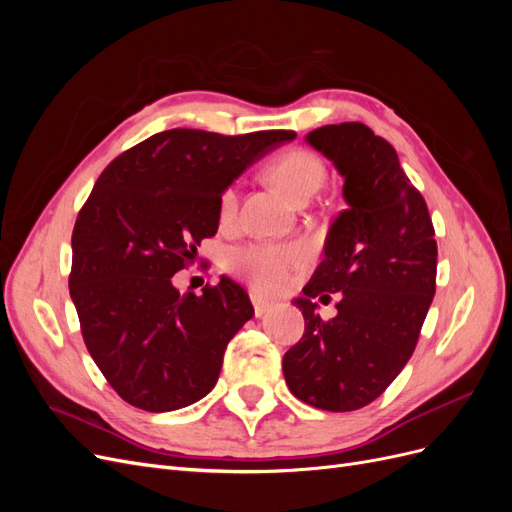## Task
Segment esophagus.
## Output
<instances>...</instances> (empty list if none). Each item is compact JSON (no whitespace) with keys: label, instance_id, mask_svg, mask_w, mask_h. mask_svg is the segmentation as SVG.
I'll use <instances>...</instances> for the list:
<instances>
[{"label":"esophagus","instance_id":"1","mask_svg":"<svg viewBox=\"0 0 512 512\" xmlns=\"http://www.w3.org/2000/svg\"><path fill=\"white\" fill-rule=\"evenodd\" d=\"M252 303H254V314H256V318H262V316H267L271 309H273V303H269V301H265L262 297H258V294H252Z\"/></svg>","mask_w":512,"mask_h":512}]
</instances>
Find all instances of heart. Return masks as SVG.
Masks as SVG:
<instances>
[{
    "mask_svg": "<svg viewBox=\"0 0 512 512\" xmlns=\"http://www.w3.org/2000/svg\"><path fill=\"white\" fill-rule=\"evenodd\" d=\"M269 175L275 185L301 203L305 198H312L324 181V164L316 153L307 149H290L271 162ZM220 218L228 220L237 209V190L228 188L220 196ZM303 250L297 245H271V243H254L237 247L228 258V267L250 280L262 292L280 290L286 280L288 271L299 265Z\"/></svg>",
    "mask_w": 512,
    "mask_h": 512,
    "instance_id": "b5f03b06",
    "label": "heart"
}]
</instances>
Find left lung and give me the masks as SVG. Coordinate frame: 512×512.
<instances>
[{
  "label": "left lung",
  "mask_w": 512,
  "mask_h": 512,
  "mask_svg": "<svg viewBox=\"0 0 512 512\" xmlns=\"http://www.w3.org/2000/svg\"><path fill=\"white\" fill-rule=\"evenodd\" d=\"M305 141L344 177L348 207L333 220L303 297L294 299L305 333L282 367L294 397L350 412L380 397L410 361L436 294V232L397 151L365 123L322 126ZM329 291L343 299L338 316L322 321L313 299Z\"/></svg>",
  "instance_id": "obj_1"
}]
</instances>
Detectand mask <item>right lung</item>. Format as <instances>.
<instances>
[{
    "label": "right lung",
    "mask_w": 512,
    "mask_h": 512,
    "mask_svg": "<svg viewBox=\"0 0 512 512\" xmlns=\"http://www.w3.org/2000/svg\"><path fill=\"white\" fill-rule=\"evenodd\" d=\"M297 136L175 128L104 168L72 232L70 297L85 346L130 406L170 412L218 382L224 350L254 316L228 277L181 294L173 275L220 226V196L243 170Z\"/></svg>",
    "instance_id": "obj_1"
}]
</instances>
